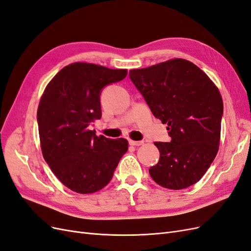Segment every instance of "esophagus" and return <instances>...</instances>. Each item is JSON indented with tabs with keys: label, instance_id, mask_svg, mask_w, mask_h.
I'll return each instance as SVG.
<instances>
[{
	"label": "esophagus",
	"instance_id": "obj_1",
	"mask_svg": "<svg viewBox=\"0 0 251 251\" xmlns=\"http://www.w3.org/2000/svg\"><path fill=\"white\" fill-rule=\"evenodd\" d=\"M130 142L131 146H135V147H139V146H142V144L144 143L143 141H135V140H130L128 141Z\"/></svg>",
	"mask_w": 251,
	"mask_h": 251
}]
</instances>
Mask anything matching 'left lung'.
Masks as SVG:
<instances>
[{"label":"left lung","mask_w":251,"mask_h":251,"mask_svg":"<svg viewBox=\"0 0 251 251\" xmlns=\"http://www.w3.org/2000/svg\"><path fill=\"white\" fill-rule=\"evenodd\" d=\"M130 78L172 138L154 143L160 159L149 170L151 179L170 189L197 183L219 151L223 100L218 87L183 58L130 70Z\"/></svg>","instance_id":"8db88e82"}]
</instances>
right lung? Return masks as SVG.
<instances>
[{"instance_id": "add662e5", "label": "right lung", "mask_w": 251, "mask_h": 251, "mask_svg": "<svg viewBox=\"0 0 251 251\" xmlns=\"http://www.w3.org/2000/svg\"><path fill=\"white\" fill-rule=\"evenodd\" d=\"M126 74V69L73 63L44 90L37 108L42 153L56 178L75 193L100 191L126 153V139L96 136L89 128L101 117V89Z\"/></svg>"}]
</instances>
